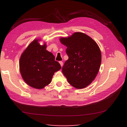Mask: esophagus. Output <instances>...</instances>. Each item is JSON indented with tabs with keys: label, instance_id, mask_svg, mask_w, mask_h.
Here are the masks:
<instances>
[{
	"label": "esophagus",
	"instance_id": "1",
	"mask_svg": "<svg viewBox=\"0 0 127 127\" xmlns=\"http://www.w3.org/2000/svg\"><path fill=\"white\" fill-rule=\"evenodd\" d=\"M59 63H60V64H61V66L62 67V66H63V63L62 62H59Z\"/></svg>",
	"mask_w": 127,
	"mask_h": 127
}]
</instances>
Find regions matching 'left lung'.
Returning <instances> with one entry per match:
<instances>
[{
    "label": "left lung",
    "instance_id": "left-lung-1",
    "mask_svg": "<svg viewBox=\"0 0 127 127\" xmlns=\"http://www.w3.org/2000/svg\"><path fill=\"white\" fill-rule=\"evenodd\" d=\"M61 43L67 48L69 58L62 72L69 83L77 89H83L92 83L99 70L102 54L95 41L82 32L62 37Z\"/></svg>",
    "mask_w": 127,
    "mask_h": 127
}]
</instances>
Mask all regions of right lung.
Returning a JSON list of instances; mask_svg holds the SVG:
<instances>
[{"label": "right lung", "mask_w": 127, "mask_h": 127, "mask_svg": "<svg viewBox=\"0 0 127 127\" xmlns=\"http://www.w3.org/2000/svg\"><path fill=\"white\" fill-rule=\"evenodd\" d=\"M36 39L29 44L20 56L19 70L24 82L30 87L41 89L52 82L56 71L61 69L55 57L48 52L47 44L40 45Z\"/></svg>", "instance_id": "1"}]
</instances>
